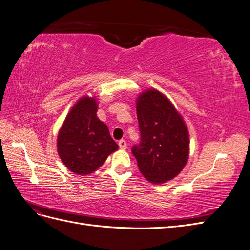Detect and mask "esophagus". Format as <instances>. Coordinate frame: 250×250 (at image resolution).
Returning a JSON list of instances; mask_svg holds the SVG:
<instances>
[{"instance_id": "obj_1", "label": "esophagus", "mask_w": 250, "mask_h": 250, "mask_svg": "<svg viewBox=\"0 0 250 250\" xmlns=\"http://www.w3.org/2000/svg\"><path fill=\"white\" fill-rule=\"evenodd\" d=\"M118 144H119V147L121 149H126L127 148V143H126L125 140H120Z\"/></svg>"}]
</instances>
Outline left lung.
<instances>
[{
    "label": "left lung",
    "mask_w": 250,
    "mask_h": 250,
    "mask_svg": "<svg viewBox=\"0 0 250 250\" xmlns=\"http://www.w3.org/2000/svg\"><path fill=\"white\" fill-rule=\"evenodd\" d=\"M137 113L141 141L131 152L147 180L163 184L176 177L188 157V131L167 97L156 89L139 96Z\"/></svg>",
    "instance_id": "left-lung-1"
}]
</instances>
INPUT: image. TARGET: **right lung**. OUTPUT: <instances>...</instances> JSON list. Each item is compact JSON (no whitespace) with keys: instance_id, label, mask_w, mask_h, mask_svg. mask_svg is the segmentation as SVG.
<instances>
[{"instance_id":"1","label":"right lung","mask_w":250,"mask_h":250,"mask_svg":"<svg viewBox=\"0 0 250 250\" xmlns=\"http://www.w3.org/2000/svg\"><path fill=\"white\" fill-rule=\"evenodd\" d=\"M97 109L94 97H82L67 113L57 137L60 158L67 169L78 175L99 169L119 148L108 127L98 119Z\"/></svg>"}]
</instances>
